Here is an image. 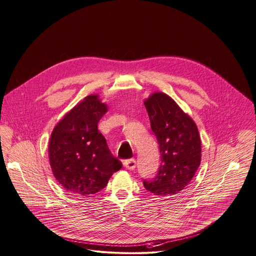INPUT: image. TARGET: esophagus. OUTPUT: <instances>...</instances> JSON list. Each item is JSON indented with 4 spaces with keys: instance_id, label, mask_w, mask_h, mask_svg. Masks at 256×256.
Instances as JSON below:
<instances>
[{
    "instance_id": "34e87169",
    "label": "esophagus",
    "mask_w": 256,
    "mask_h": 256,
    "mask_svg": "<svg viewBox=\"0 0 256 256\" xmlns=\"http://www.w3.org/2000/svg\"><path fill=\"white\" fill-rule=\"evenodd\" d=\"M123 164L127 170H133L135 168V166H136V161H135V159H128V160H125L123 162Z\"/></svg>"
}]
</instances>
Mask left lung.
Masks as SVG:
<instances>
[{"label": "left lung", "mask_w": 256, "mask_h": 256, "mask_svg": "<svg viewBox=\"0 0 256 256\" xmlns=\"http://www.w3.org/2000/svg\"><path fill=\"white\" fill-rule=\"evenodd\" d=\"M160 148L161 163L144 188L160 198L178 194L191 182L202 160L196 124L168 94L155 92L144 101Z\"/></svg>", "instance_id": "left-lung-1"}]
</instances>
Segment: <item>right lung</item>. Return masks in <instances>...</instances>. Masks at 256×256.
Instances as JSON below:
<instances>
[{
  "instance_id": "right-lung-1",
  "label": "right lung",
  "mask_w": 256,
  "mask_h": 256,
  "mask_svg": "<svg viewBox=\"0 0 256 256\" xmlns=\"http://www.w3.org/2000/svg\"><path fill=\"white\" fill-rule=\"evenodd\" d=\"M108 104L91 94L70 110L54 128L50 164L56 181L71 193L88 196L108 185L122 163L112 156L98 123Z\"/></svg>"
}]
</instances>
